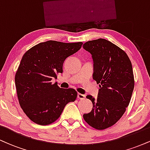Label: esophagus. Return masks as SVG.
<instances>
[{
    "mask_svg": "<svg viewBox=\"0 0 150 150\" xmlns=\"http://www.w3.org/2000/svg\"><path fill=\"white\" fill-rule=\"evenodd\" d=\"M77 98L80 99H84L85 98V94H80V93H78V94H77Z\"/></svg>",
    "mask_w": 150,
    "mask_h": 150,
    "instance_id": "34e87169",
    "label": "esophagus"
}]
</instances>
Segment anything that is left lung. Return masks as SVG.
Segmentation results:
<instances>
[{
	"mask_svg": "<svg viewBox=\"0 0 150 150\" xmlns=\"http://www.w3.org/2000/svg\"><path fill=\"white\" fill-rule=\"evenodd\" d=\"M83 48L92 54L93 79L100 88L96 99L86 97L93 107L83 118L92 128L104 130L121 118L130 103L135 85L132 63L123 50L104 39L87 42Z\"/></svg>",
	"mask_w": 150,
	"mask_h": 150,
	"instance_id": "left-lung-1",
	"label": "left lung"
}]
</instances>
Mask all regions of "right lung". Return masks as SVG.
<instances>
[{
  "label": "right lung",
  "mask_w": 150,
  "mask_h": 150,
  "mask_svg": "<svg viewBox=\"0 0 150 150\" xmlns=\"http://www.w3.org/2000/svg\"><path fill=\"white\" fill-rule=\"evenodd\" d=\"M82 45V42L50 40L33 46L22 56L15 74V87L22 109L34 123L51 124L59 118L65 105L75 101V89L60 88L51 81L63 73L65 60Z\"/></svg>",
  "instance_id": "1"
}]
</instances>
